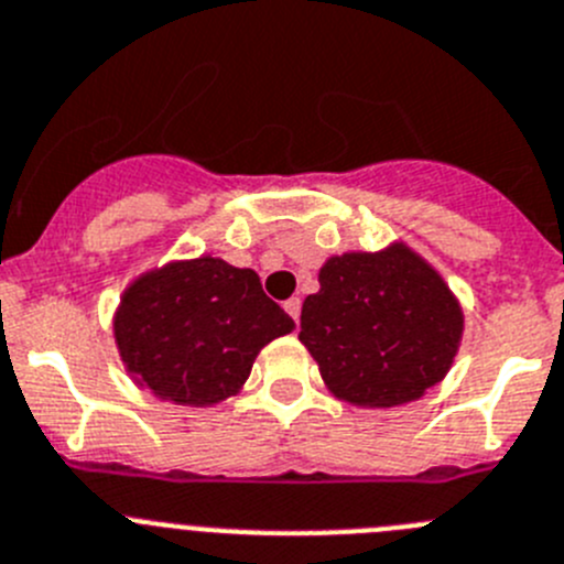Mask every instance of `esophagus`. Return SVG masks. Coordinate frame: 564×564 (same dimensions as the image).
Returning <instances> with one entry per match:
<instances>
[{"mask_svg":"<svg viewBox=\"0 0 564 564\" xmlns=\"http://www.w3.org/2000/svg\"><path fill=\"white\" fill-rule=\"evenodd\" d=\"M285 310H288V316H291L293 322L299 324V316H302V299H299V296L288 299V302H285Z\"/></svg>","mask_w":564,"mask_h":564,"instance_id":"obj_1","label":"esophagus"}]
</instances>
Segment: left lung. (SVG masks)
Here are the masks:
<instances>
[{"label":"left lung","instance_id":"1","mask_svg":"<svg viewBox=\"0 0 564 564\" xmlns=\"http://www.w3.org/2000/svg\"><path fill=\"white\" fill-rule=\"evenodd\" d=\"M299 340L338 400L394 408L442 383L464 335V310L442 273L394 240L346 251L318 271Z\"/></svg>","mask_w":564,"mask_h":564}]
</instances>
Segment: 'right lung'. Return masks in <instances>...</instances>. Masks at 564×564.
<instances>
[{
	"instance_id": "obj_1",
	"label": "right lung",
	"mask_w": 564,
	"mask_h": 564,
	"mask_svg": "<svg viewBox=\"0 0 564 564\" xmlns=\"http://www.w3.org/2000/svg\"><path fill=\"white\" fill-rule=\"evenodd\" d=\"M293 327L251 268L200 254L133 279L113 313V344L137 386L209 408L235 397L262 346Z\"/></svg>"
}]
</instances>
